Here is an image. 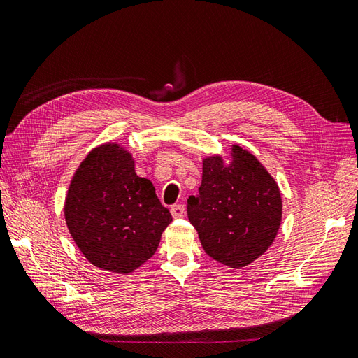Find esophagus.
<instances>
[{
	"mask_svg": "<svg viewBox=\"0 0 358 358\" xmlns=\"http://www.w3.org/2000/svg\"><path fill=\"white\" fill-rule=\"evenodd\" d=\"M170 212H171L173 218H183V215H185V206H183V204H173Z\"/></svg>",
	"mask_w": 358,
	"mask_h": 358,
	"instance_id": "1",
	"label": "esophagus"
}]
</instances>
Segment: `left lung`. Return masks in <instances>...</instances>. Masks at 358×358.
Here are the masks:
<instances>
[{
    "instance_id": "left-lung-1",
    "label": "left lung",
    "mask_w": 358,
    "mask_h": 358,
    "mask_svg": "<svg viewBox=\"0 0 358 358\" xmlns=\"http://www.w3.org/2000/svg\"><path fill=\"white\" fill-rule=\"evenodd\" d=\"M188 220L204 252L231 268L263 255L282 220L278 183L249 150L233 145L231 161L203 159L201 185L188 199Z\"/></svg>"
}]
</instances>
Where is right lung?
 I'll list each match as a JSON object with an SVG mask.
<instances>
[{"label": "right lung", "instance_id": "obj_1", "mask_svg": "<svg viewBox=\"0 0 358 358\" xmlns=\"http://www.w3.org/2000/svg\"><path fill=\"white\" fill-rule=\"evenodd\" d=\"M64 215L85 258L121 275L131 273L155 254L173 220L152 182L136 175L131 154L117 143L92 149L80 162Z\"/></svg>", "mask_w": 358, "mask_h": 358}]
</instances>
